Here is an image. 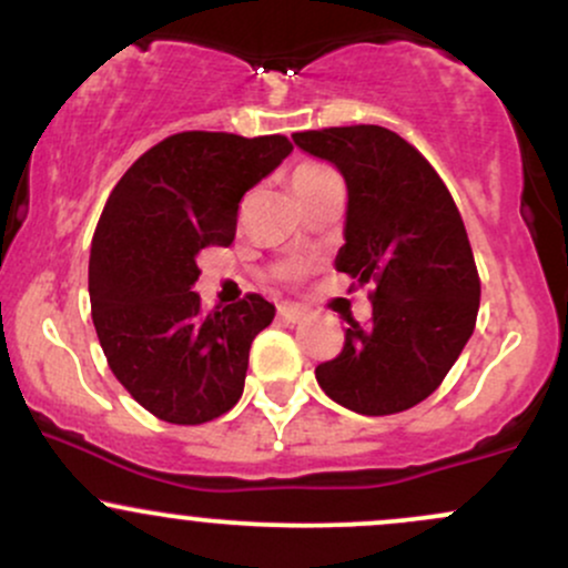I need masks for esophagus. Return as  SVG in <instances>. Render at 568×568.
Listing matches in <instances>:
<instances>
[{
    "label": "esophagus",
    "instance_id": "obj_1",
    "mask_svg": "<svg viewBox=\"0 0 568 568\" xmlns=\"http://www.w3.org/2000/svg\"><path fill=\"white\" fill-rule=\"evenodd\" d=\"M306 317H310V312L302 310V306L283 304V306H280V310H277V321H283V323H288V325L302 323V321H306Z\"/></svg>",
    "mask_w": 568,
    "mask_h": 568
}]
</instances>
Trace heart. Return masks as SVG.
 I'll return each instance as SVG.
<instances>
[{
	"label": "heart",
	"mask_w": 568,
	"mask_h": 568,
	"mask_svg": "<svg viewBox=\"0 0 568 568\" xmlns=\"http://www.w3.org/2000/svg\"><path fill=\"white\" fill-rule=\"evenodd\" d=\"M328 179H334V171H328L325 165H317V162H304V165H298L296 171L291 173L293 189L315 186V184H321V181H328Z\"/></svg>",
	"instance_id": "1"
}]
</instances>
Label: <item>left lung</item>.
<instances>
[{"instance_id":"left-lung-1","label":"left lung","mask_w":568,"mask_h":568,"mask_svg":"<svg viewBox=\"0 0 568 568\" xmlns=\"http://www.w3.org/2000/svg\"><path fill=\"white\" fill-rule=\"evenodd\" d=\"M293 143L347 184L336 270L376 283L374 321L349 325L338 357L315 368L317 384L363 416L416 406L452 371L478 317L480 280L452 194L387 128L306 130Z\"/></svg>"}]
</instances>
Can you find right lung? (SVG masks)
Returning <instances> with one entry per match:
<instances>
[{"instance_id": "right-lung-1", "label": "right lung", "mask_w": 568, "mask_h": 568, "mask_svg": "<svg viewBox=\"0 0 568 568\" xmlns=\"http://www.w3.org/2000/svg\"><path fill=\"white\" fill-rule=\"evenodd\" d=\"M293 152L285 135L175 133L130 165L90 247V310L109 368L171 425L226 414L245 387L247 352L275 317L258 293L205 315L197 256L230 245L247 189Z\"/></svg>"}]
</instances>
